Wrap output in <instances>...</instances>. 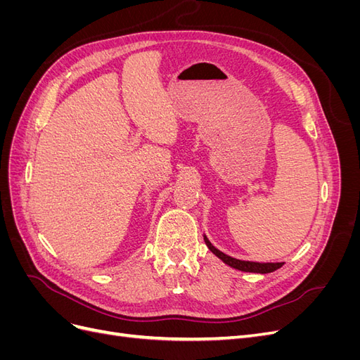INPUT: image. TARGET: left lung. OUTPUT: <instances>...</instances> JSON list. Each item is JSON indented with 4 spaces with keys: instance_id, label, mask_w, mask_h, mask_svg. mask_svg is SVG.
Returning <instances> with one entry per match:
<instances>
[{
    "instance_id": "left-lung-1",
    "label": "left lung",
    "mask_w": 360,
    "mask_h": 360,
    "mask_svg": "<svg viewBox=\"0 0 360 360\" xmlns=\"http://www.w3.org/2000/svg\"><path fill=\"white\" fill-rule=\"evenodd\" d=\"M204 242L207 245V248H209L212 252L222 259L225 264H228L233 269H237V270H242V271H249V274H271V271L278 270L279 267L284 266V263H255V261H243V259H237V258H233L230 255H226L224 252H221L219 249H216L210 242L209 238H207L204 236Z\"/></svg>"
}]
</instances>
